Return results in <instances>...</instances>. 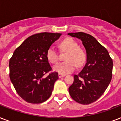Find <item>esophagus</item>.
<instances>
[{"instance_id":"34e87169","label":"esophagus","mask_w":121,"mask_h":121,"mask_svg":"<svg viewBox=\"0 0 121 121\" xmlns=\"http://www.w3.org/2000/svg\"><path fill=\"white\" fill-rule=\"evenodd\" d=\"M65 75H63V74H61V73L58 74V77L59 78L63 77H65Z\"/></svg>"}]
</instances>
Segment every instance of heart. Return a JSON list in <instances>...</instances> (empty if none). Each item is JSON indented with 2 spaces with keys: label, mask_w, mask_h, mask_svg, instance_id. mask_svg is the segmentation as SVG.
Here are the masks:
<instances>
[{
  "label": "heart",
  "mask_w": 121,
  "mask_h": 121,
  "mask_svg": "<svg viewBox=\"0 0 121 121\" xmlns=\"http://www.w3.org/2000/svg\"><path fill=\"white\" fill-rule=\"evenodd\" d=\"M63 51H68L65 57L66 61L59 63L53 67L55 72L61 74L72 73L77 66L80 67L84 64L86 60V53L83 49L78 47V44L72 38H67L61 42L60 44ZM48 60L51 63H56L59 60L58 54L53 46H50L46 53Z\"/></svg>",
  "instance_id": "1"
}]
</instances>
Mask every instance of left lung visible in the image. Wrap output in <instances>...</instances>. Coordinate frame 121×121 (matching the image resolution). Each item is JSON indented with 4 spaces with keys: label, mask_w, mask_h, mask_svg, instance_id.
I'll return each mask as SVG.
<instances>
[{
    "label": "left lung",
    "mask_w": 121,
    "mask_h": 121,
    "mask_svg": "<svg viewBox=\"0 0 121 121\" xmlns=\"http://www.w3.org/2000/svg\"><path fill=\"white\" fill-rule=\"evenodd\" d=\"M68 35L80 39L86 53V64L73 76L69 94L78 103L89 104L99 99L109 86L112 75V60L106 48L91 35L82 32Z\"/></svg>",
    "instance_id": "1"
}]
</instances>
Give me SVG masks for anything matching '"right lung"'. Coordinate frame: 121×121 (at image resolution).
Wrapping results in <instances>:
<instances>
[{
  "label": "right lung",
  "instance_id": "obj_1",
  "mask_svg": "<svg viewBox=\"0 0 121 121\" xmlns=\"http://www.w3.org/2000/svg\"><path fill=\"white\" fill-rule=\"evenodd\" d=\"M60 33H41L27 38L16 48L9 61V77L16 92L27 102L40 104L51 96L57 72L45 75L52 68L46 56L48 49Z\"/></svg>",
  "mask_w": 121,
  "mask_h": 121
}]
</instances>
